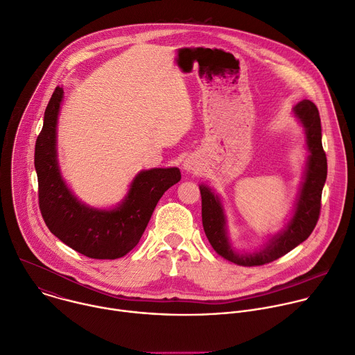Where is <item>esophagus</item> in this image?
<instances>
[{"label": "esophagus", "instance_id": "1", "mask_svg": "<svg viewBox=\"0 0 355 355\" xmlns=\"http://www.w3.org/2000/svg\"><path fill=\"white\" fill-rule=\"evenodd\" d=\"M183 166H184V169H186L187 172H194V171H198L200 164L197 162V159H194V158L190 157V158H187V159L184 161Z\"/></svg>", "mask_w": 355, "mask_h": 355}]
</instances>
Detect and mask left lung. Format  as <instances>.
I'll list each match as a JSON object with an SVG mask.
<instances>
[{
  "instance_id": "8db88e82",
  "label": "left lung",
  "mask_w": 355,
  "mask_h": 355,
  "mask_svg": "<svg viewBox=\"0 0 355 355\" xmlns=\"http://www.w3.org/2000/svg\"><path fill=\"white\" fill-rule=\"evenodd\" d=\"M306 131V144L311 151L305 180L297 202L295 214L284 232L270 239L268 245L253 254H239L232 250L225 232V217L220 198L208 187L200 186L202 228L208 242L221 257L238 266L253 267L271 263L287 254L315 230L322 207V190L327 176V159L322 147V125L316 105L308 99L294 107Z\"/></svg>"
}]
</instances>
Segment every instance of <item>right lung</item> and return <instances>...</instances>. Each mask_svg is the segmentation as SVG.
I'll list each match as a JSON object with an SVG mask.
<instances>
[{
  "instance_id": "1",
  "label": "right lung",
  "mask_w": 355,
  "mask_h": 355,
  "mask_svg": "<svg viewBox=\"0 0 355 355\" xmlns=\"http://www.w3.org/2000/svg\"><path fill=\"white\" fill-rule=\"evenodd\" d=\"M61 99L62 88L57 87L35 146L42 217L54 236L87 257H123L139 242L159 198L180 180V171L157 168L139 172L123 204L114 209H94L81 204L67 189L57 165L55 125Z\"/></svg>"
}]
</instances>
